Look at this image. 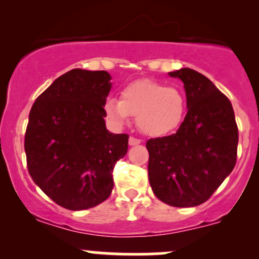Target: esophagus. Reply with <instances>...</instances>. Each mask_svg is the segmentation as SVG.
<instances>
[{"instance_id": "1", "label": "esophagus", "mask_w": 259, "mask_h": 259, "mask_svg": "<svg viewBox=\"0 0 259 259\" xmlns=\"http://www.w3.org/2000/svg\"><path fill=\"white\" fill-rule=\"evenodd\" d=\"M142 143V140L138 139V138H134V137H130L129 138V145L130 146H134V145H138Z\"/></svg>"}]
</instances>
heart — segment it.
<instances>
[{
	"instance_id": "1",
	"label": "heart",
	"mask_w": 259,
	"mask_h": 259,
	"mask_svg": "<svg viewBox=\"0 0 259 259\" xmlns=\"http://www.w3.org/2000/svg\"><path fill=\"white\" fill-rule=\"evenodd\" d=\"M104 111L116 126L126 124L132 115L144 134L164 137L182 125L187 113V99L178 88L142 79L125 86L120 93V100L106 99Z\"/></svg>"
}]
</instances>
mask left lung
Returning <instances> with one entry per match:
<instances>
[{
  "instance_id": "1",
  "label": "left lung",
  "mask_w": 259,
  "mask_h": 259,
  "mask_svg": "<svg viewBox=\"0 0 259 259\" xmlns=\"http://www.w3.org/2000/svg\"><path fill=\"white\" fill-rule=\"evenodd\" d=\"M169 76L184 83L188 113L176 134L146 142L149 182L161 202L195 207L233 170L238 127L231 101L208 77L188 67Z\"/></svg>"
}]
</instances>
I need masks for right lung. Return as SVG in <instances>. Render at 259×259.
<instances>
[{"label":"right lung","instance_id":"obj_1","mask_svg":"<svg viewBox=\"0 0 259 259\" xmlns=\"http://www.w3.org/2000/svg\"><path fill=\"white\" fill-rule=\"evenodd\" d=\"M110 80L106 71L70 70L36 99L28 115V173L66 209H89L108 199L115 163L127 151L129 135L113 134L104 120Z\"/></svg>","mask_w":259,"mask_h":259}]
</instances>
